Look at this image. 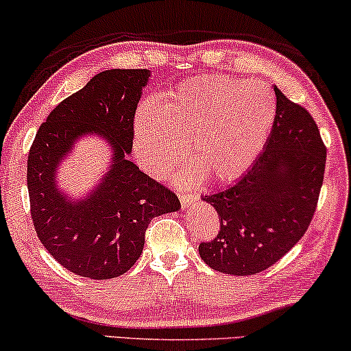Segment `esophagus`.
Instances as JSON below:
<instances>
[{"mask_svg": "<svg viewBox=\"0 0 351 351\" xmlns=\"http://www.w3.org/2000/svg\"><path fill=\"white\" fill-rule=\"evenodd\" d=\"M179 198H180L182 208H184V209H189L190 206H192V204H195V203L198 202L197 195L186 193V192H180V193H179Z\"/></svg>", "mask_w": 351, "mask_h": 351, "instance_id": "1", "label": "esophagus"}]
</instances>
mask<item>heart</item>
<instances>
[{
	"instance_id": "obj_1",
	"label": "heart",
	"mask_w": 351,
	"mask_h": 351,
	"mask_svg": "<svg viewBox=\"0 0 351 351\" xmlns=\"http://www.w3.org/2000/svg\"><path fill=\"white\" fill-rule=\"evenodd\" d=\"M276 116V97L256 82L224 75L186 80L156 108L143 104L136 111V162L161 177L184 165V147L190 145L198 167L182 184L195 185L204 176L213 182L237 179L263 152Z\"/></svg>"
}]
</instances>
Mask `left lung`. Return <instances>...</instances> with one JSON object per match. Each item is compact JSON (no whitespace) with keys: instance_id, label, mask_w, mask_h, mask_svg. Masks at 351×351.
Returning a JSON list of instances; mask_svg holds the SVG:
<instances>
[{"instance_id":"left-lung-1","label":"left lung","mask_w":351,"mask_h":351,"mask_svg":"<svg viewBox=\"0 0 351 351\" xmlns=\"http://www.w3.org/2000/svg\"><path fill=\"white\" fill-rule=\"evenodd\" d=\"M274 127L252 167L203 202L215 206L221 230L199 243L211 269L253 276L276 265L306 232L324 180L326 147L306 109L277 86Z\"/></svg>"}]
</instances>
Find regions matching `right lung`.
I'll return each mask as SVG.
<instances>
[{"instance_id": "obj_1", "label": "right lung", "mask_w": 351, "mask_h": 351, "mask_svg": "<svg viewBox=\"0 0 351 351\" xmlns=\"http://www.w3.org/2000/svg\"><path fill=\"white\" fill-rule=\"evenodd\" d=\"M152 72H99L49 112L29 159L27 189L40 242L67 271L88 279L119 277L143 252L153 217L176 213L180 202L130 161L136 104ZM101 136L112 148L108 171L84 199L58 189L57 169L82 136Z\"/></svg>"}]
</instances>
